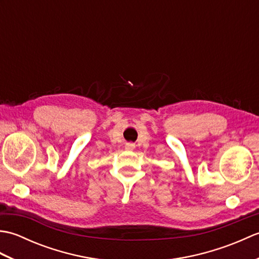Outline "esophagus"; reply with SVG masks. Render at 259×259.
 Instances as JSON below:
<instances>
[{
	"mask_svg": "<svg viewBox=\"0 0 259 259\" xmlns=\"http://www.w3.org/2000/svg\"><path fill=\"white\" fill-rule=\"evenodd\" d=\"M125 150H129V151H133L135 149V145L134 144H126L125 145Z\"/></svg>",
	"mask_w": 259,
	"mask_h": 259,
	"instance_id": "1",
	"label": "esophagus"
}]
</instances>
